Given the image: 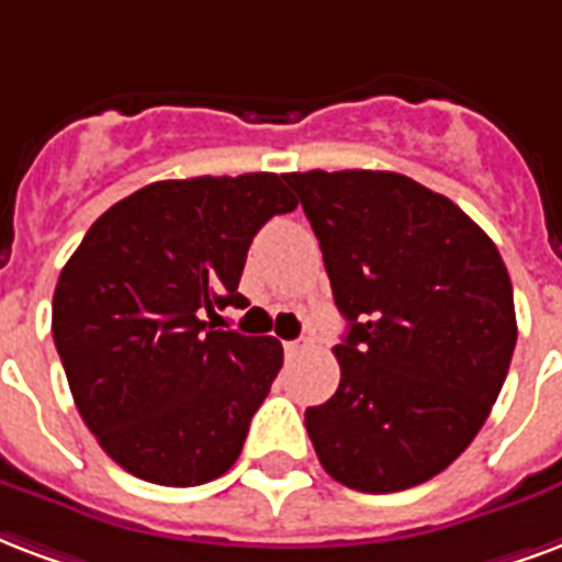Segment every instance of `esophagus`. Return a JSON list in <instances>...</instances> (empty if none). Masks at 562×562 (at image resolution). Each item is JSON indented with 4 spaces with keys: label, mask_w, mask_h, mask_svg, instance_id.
I'll use <instances>...</instances> for the list:
<instances>
[{
    "label": "esophagus",
    "mask_w": 562,
    "mask_h": 562,
    "mask_svg": "<svg viewBox=\"0 0 562 562\" xmlns=\"http://www.w3.org/2000/svg\"><path fill=\"white\" fill-rule=\"evenodd\" d=\"M282 348H285V357H300L303 350L310 348V341L306 338H294V341H285Z\"/></svg>",
    "instance_id": "1"
}]
</instances>
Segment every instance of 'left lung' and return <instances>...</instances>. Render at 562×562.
<instances>
[{
    "mask_svg": "<svg viewBox=\"0 0 562 562\" xmlns=\"http://www.w3.org/2000/svg\"><path fill=\"white\" fill-rule=\"evenodd\" d=\"M318 235L348 336L341 380L306 409L329 477L401 492L445 471L507 380L516 306L507 265L448 196L389 170L285 173Z\"/></svg>",
    "mask_w": 562,
    "mask_h": 562,
    "instance_id": "8db88e82",
    "label": "left lung"
}]
</instances>
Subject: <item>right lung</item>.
Listing matches in <instances>:
<instances>
[{
    "label": "right lung",
    "mask_w": 562,
    "mask_h": 562,
    "mask_svg": "<svg viewBox=\"0 0 562 562\" xmlns=\"http://www.w3.org/2000/svg\"><path fill=\"white\" fill-rule=\"evenodd\" d=\"M294 209L277 173L165 179L81 238L55 285L53 338L79 415L120 469L158 486L233 469L282 345L212 321L247 303L252 235Z\"/></svg>",
    "instance_id": "right-lung-1"
}]
</instances>
